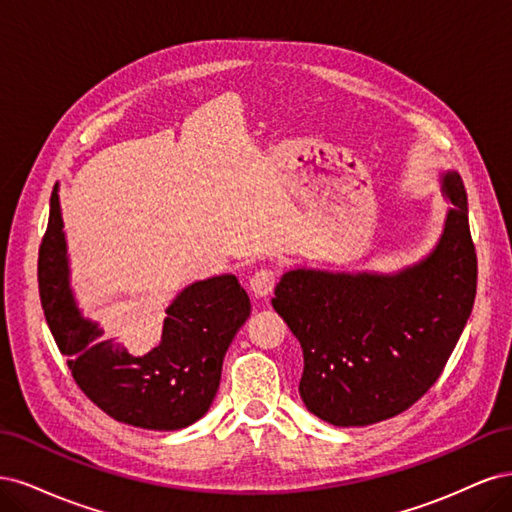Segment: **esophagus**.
<instances>
[{
    "mask_svg": "<svg viewBox=\"0 0 512 512\" xmlns=\"http://www.w3.org/2000/svg\"><path fill=\"white\" fill-rule=\"evenodd\" d=\"M277 284V275L271 269H260L250 277V290L254 297H269Z\"/></svg>",
    "mask_w": 512,
    "mask_h": 512,
    "instance_id": "1",
    "label": "esophagus"
}]
</instances>
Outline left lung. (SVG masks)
Returning a JSON list of instances; mask_svg holds the SVG:
<instances>
[{"mask_svg": "<svg viewBox=\"0 0 512 512\" xmlns=\"http://www.w3.org/2000/svg\"><path fill=\"white\" fill-rule=\"evenodd\" d=\"M453 203L427 258L391 275L292 269L273 307L303 348L299 393L307 410L335 427L397 416L440 378L472 314L476 250L461 177L448 170Z\"/></svg>", "mask_w": 512, "mask_h": 512, "instance_id": "1", "label": "left lung"}]
</instances>
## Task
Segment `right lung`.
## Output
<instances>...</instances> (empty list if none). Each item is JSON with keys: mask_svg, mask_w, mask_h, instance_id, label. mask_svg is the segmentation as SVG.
<instances>
[{"mask_svg": "<svg viewBox=\"0 0 512 512\" xmlns=\"http://www.w3.org/2000/svg\"><path fill=\"white\" fill-rule=\"evenodd\" d=\"M46 324L79 389L119 423L177 431L205 416L218 393L224 354L250 316V297L235 275L185 288L166 307L160 344L134 356L98 322L83 318L70 288L57 185L38 254Z\"/></svg>", "mask_w": 512, "mask_h": 512, "instance_id": "add662e5", "label": "right lung"}]
</instances>
